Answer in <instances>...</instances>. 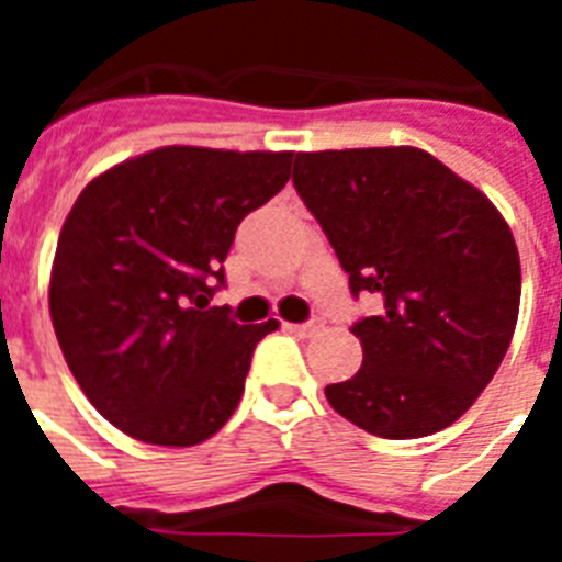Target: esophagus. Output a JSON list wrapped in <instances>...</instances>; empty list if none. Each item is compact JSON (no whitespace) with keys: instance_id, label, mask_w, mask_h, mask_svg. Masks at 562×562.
Returning <instances> with one entry per match:
<instances>
[{"instance_id":"esophagus-1","label":"esophagus","mask_w":562,"mask_h":562,"mask_svg":"<svg viewBox=\"0 0 562 562\" xmlns=\"http://www.w3.org/2000/svg\"><path fill=\"white\" fill-rule=\"evenodd\" d=\"M321 326H324V321H321V317H315V321H310V324H295V326H290V329L295 331L297 337H310V335H315Z\"/></svg>"}]
</instances>
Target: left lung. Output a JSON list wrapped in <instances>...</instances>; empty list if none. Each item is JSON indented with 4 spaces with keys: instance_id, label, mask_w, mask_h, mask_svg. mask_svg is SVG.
<instances>
[{
    "instance_id": "obj_1",
    "label": "left lung",
    "mask_w": 562,
    "mask_h": 562,
    "mask_svg": "<svg viewBox=\"0 0 562 562\" xmlns=\"http://www.w3.org/2000/svg\"><path fill=\"white\" fill-rule=\"evenodd\" d=\"M297 196L321 222L360 317L362 366L331 408L382 439L439 434L490 385L520 306V258L498 207L414 146L297 151Z\"/></svg>"
}]
</instances>
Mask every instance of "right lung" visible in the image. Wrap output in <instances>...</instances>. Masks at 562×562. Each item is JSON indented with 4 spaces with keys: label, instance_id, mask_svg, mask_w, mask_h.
Segmentation results:
<instances>
[{
    "label": "right lung",
    "instance_id": "1",
    "mask_svg": "<svg viewBox=\"0 0 562 562\" xmlns=\"http://www.w3.org/2000/svg\"><path fill=\"white\" fill-rule=\"evenodd\" d=\"M292 151L162 146L109 168L69 211L49 272V317L69 371L132 439L191 448L236 411L252 349L211 306L238 222L290 180Z\"/></svg>",
    "mask_w": 562,
    "mask_h": 562
}]
</instances>
